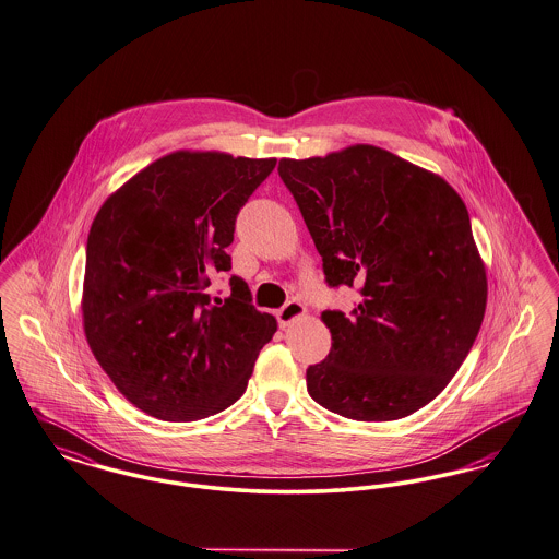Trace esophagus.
<instances>
[{
    "label": "esophagus",
    "mask_w": 559,
    "mask_h": 559,
    "mask_svg": "<svg viewBox=\"0 0 559 559\" xmlns=\"http://www.w3.org/2000/svg\"><path fill=\"white\" fill-rule=\"evenodd\" d=\"M306 314V308H304V304L301 301H297V299H289L278 312H276V319H278V325L281 328H289L296 319L299 317H304Z\"/></svg>",
    "instance_id": "34e87169"
}]
</instances>
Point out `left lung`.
I'll use <instances>...</instances> for the list:
<instances>
[{"mask_svg": "<svg viewBox=\"0 0 559 559\" xmlns=\"http://www.w3.org/2000/svg\"><path fill=\"white\" fill-rule=\"evenodd\" d=\"M329 287H359L350 314L325 310V361L306 369L310 396L362 423L430 403L466 359L486 312V265L468 211L435 173L373 145L278 163Z\"/></svg>", "mask_w": 559, "mask_h": 559, "instance_id": "left-lung-1", "label": "left lung"}]
</instances>
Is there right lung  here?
Segmentation results:
<instances>
[{"label":"right lung","mask_w":559,"mask_h":559,"mask_svg":"<svg viewBox=\"0 0 559 559\" xmlns=\"http://www.w3.org/2000/svg\"><path fill=\"white\" fill-rule=\"evenodd\" d=\"M274 166L173 152L107 198L91 226L88 346L116 389L158 420L192 423L230 407L276 331L240 276L226 299L206 292L231 270L236 215Z\"/></svg>","instance_id":"1"}]
</instances>
